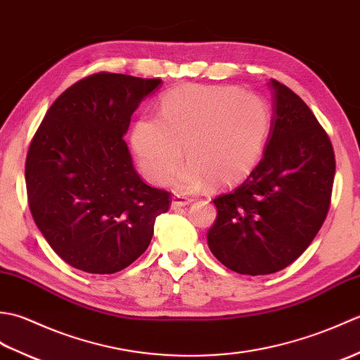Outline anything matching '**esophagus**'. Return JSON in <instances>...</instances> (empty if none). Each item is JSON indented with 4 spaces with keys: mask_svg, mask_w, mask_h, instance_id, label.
<instances>
[{
    "mask_svg": "<svg viewBox=\"0 0 360 360\" xmlns=\"http://www.w3.org/2000/svg\"><path fill=\"white\" fill-rule=\"evenodd\" d=\"M190 202H193L192 198L182 196V195H174L172 200V205L173 207H184V205H188Z\"/></svg>",
    "mask_w": 360,
    "mask_h": 360,
    "instance_id": "esophagus-1",
    "label": "esophagus"
}]
</instances>
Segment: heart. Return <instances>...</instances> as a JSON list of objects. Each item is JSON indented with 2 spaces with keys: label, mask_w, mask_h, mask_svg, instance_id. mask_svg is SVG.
Wrapping results in <instances>:
<instances>
[{
  "label": "heart",
  "mask_w": 360,
  "mask_h": 360,
  "mask_svg": "<svg viewBox=\"0 0 360 360\" xmlns=\"http://www.w3.org/2000/svg\"><path fill=\"white\" fill-rule=\"evenodd\" d=\"M271 110L263 97L232 86L186 85L162 96L158 116H145L133 131L141 170L153 184L173 178L186 156L178 184L193 190L210 179L231 186L254 170L267 142Z\"/></svg>",
  "instance_id": "1"
}]
</instances>
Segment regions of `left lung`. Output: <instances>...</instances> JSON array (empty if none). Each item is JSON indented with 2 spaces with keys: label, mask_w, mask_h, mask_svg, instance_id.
Wrapping results in <instances>:
<instances>
[{
  "label": "left lung",
  "mask_w": 360,
  "mask_h": 360,
  "mask_svg": "<svg viewBox=\"0 0 360 360\" xmlns=\"http://www.w3.org/2000/svg\"><path fill=\"white\" fill-rule=\"evenodd\" d=\"M274 116L264 156L235 190L217 196L207 232L212 254L229 269L266 275L300 257L331 204L335 158L330 137L294 91L271 80Z\"/></svg>",
  "instance_id": "1"
}]
</instances>
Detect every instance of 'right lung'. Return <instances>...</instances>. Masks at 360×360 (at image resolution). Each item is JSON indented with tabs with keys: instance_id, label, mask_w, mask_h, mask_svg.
<instances>
[{
	"instance_id": "1",
	"label": "right lung",
	"mask_w": 360,
	"mask_h": 360,
	"mask_svg": "<svg viewBox=\"0 0 360 360\" xmlns=\"http://www.w3.org/2000/svg\"><path fill=\"white\" fill-rule=\"evenodd\" d=\"M160 79L97 72L74 83L46 112L29 145L26 190L37 227L75 269L114 274L139 258L165 190L145 184L124 134Z\"/></svg>"
}]
</instances>
